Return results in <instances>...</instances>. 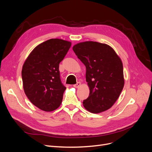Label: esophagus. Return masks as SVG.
Returning a JSON list of instances; mask_svg holds the SVG:
<instances>
[{
  "label": "esophagus",
  "mask_w": 152,
  "mask_h": 152,
  "mask_svg": "<svg viewBox=\"0 0 152 152\" xmlns=\"http://www.w3.org/2000/svg\"><path fill=\"white\" fill-rule=\"evenodd\" d=\"M80 84H80V82H78V83H77V84L73 85V87H75V88H78V87L80 86Z\"/></svg>",
  "instance_id": "1"
}]
</instances>
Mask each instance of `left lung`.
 <instances>
[{
    "label": "left lung",
    "instance_id": "1",
    "mask_svg": "<svg viewBox=\"0 0 152 152\" xmlns=\"http://www.w3.org/2000/svg\"><path fill=\"white\" fill-rule=\"evenodd\" d=\"M75 53L86 68L88 97L83 101L89 112L98 114L112 107L123 90V64L113 48L96 42L73 46Z\"/></svg>",
    "mask_w": 152,
    "mask_h": 152
}]
</instances>
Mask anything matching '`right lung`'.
<instances>
[{
    "label": "right lung",
    "mask_w": 152,
    "mask_h": 152,
    "mask_svg": "<svg viewBox=\"0 0 152 152\" xmlns=\"http://www.w3.org/2000/svg\"><path fill=\"white\" fill-rule=\"evenodd\" d=\"M72 43L62 39H50L38 45L23 66L24 92L34 105L46 112L61 104L66 87L60 78L59 64Z\"/></svg>",
    "instance_id": "1"
}]
</instances>
